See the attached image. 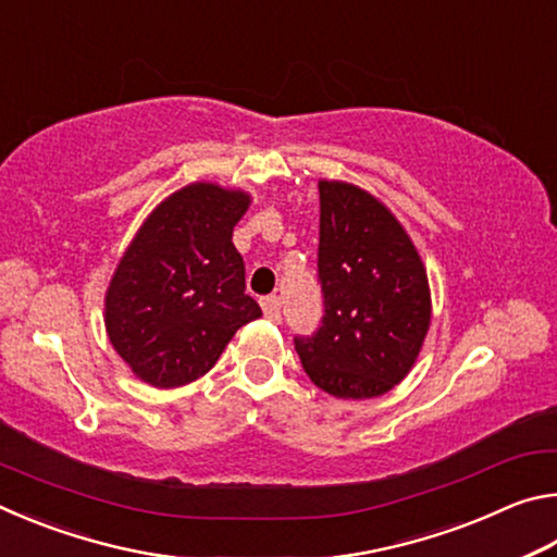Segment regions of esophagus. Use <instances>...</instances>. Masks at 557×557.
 <instances>
[{
  "label": "esophagus",
  "instance_id": "esophagus-1",
  "mask_svg": "<svg viewBox=\"0 0 557 557\" xmlns=\"http://www.w3.org/2000/svg\"><path fill=\"white\" fill-rule=\"evenodd\" d=\"M262 312L270 319V322H280V297L277 295H270V297H262Z\"/></svg>",
  "mask_w": 557,
  "mask_h": 557
}]
</instances>
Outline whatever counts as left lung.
Masks as SVG:
<instances>
[{
  "label": "left lung",
  "instance_id": "1",
  "mask_svg": "<svg viewBox=\"0 0 557 557\" xmlns=\"http://www.w3.org/2000/svg\"><path fill=\"white\" fill-rule=\"evenodd\" d=\"M322 326L297 336L301 366L334 398L363 400L410 373L430 329L428 272L398 219L363 188L319 182Z\"/></svg>",
  "mask_w": 557,
  "mask_h": 557
}]
</instances>
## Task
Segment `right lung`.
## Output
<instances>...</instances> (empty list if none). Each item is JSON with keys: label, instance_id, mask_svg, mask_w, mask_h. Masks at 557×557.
Returning <instances> with one entry per match:
<instances>
[{"label": "right lung", "instance_id": "obj_1", "mask_svg": "<svg viewBox=\"0 0 557 557\" xmlns=\"http://www.w3.org/2000/svg\"><path fill=\"white\" fill-rule=\"evenodd\" d=\"M250 196L196 182L147 215L106 295L110 344L154 388H178L213 369L260 305L245 295L233 228Z\"/></svg>", "mask_w": 557, "mask_h": 557}]
</instances>
